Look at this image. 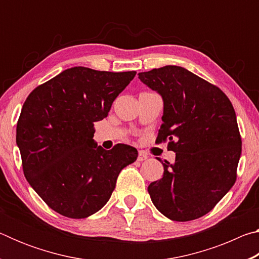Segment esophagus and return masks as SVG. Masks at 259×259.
Segmentation results:
<instances>
[{
	"label": "esophagus",
	"instance_id": "1",
	"mask_svg": "<svg viewBox=\"0 0 259 259\" xmlns=\"http://www.w3.org/2000/svg\"><path fill=\"white\" fill-rule=\"evenodd\" d=\"M147 157H148V155L146 154L145 152H143V151H140L139 153H138V161H145V160H147Z\"/></svg>",
	"mask_w": 259,
	"mask_h": 259
}]
</instances>
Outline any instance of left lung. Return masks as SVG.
<instances>
[{"label": "left lung", "instance_id": "8db88e82", "mask_svg": "<svg viewBox=\"0 0 259 259\" xmlns=\"http://www.w3.org/2000/svg\"><path fill=\"white\" fill-rule=\"evenodd\" d=\"M139 80L163 99L156 143L169 140L175 163L147 191L159 211L188 222L212 210L236 181L241 136L233 105L218 87L181 66L154 68Z\"/></svg>", "mask_w": 259, "mask_h": 259}]
</instances>
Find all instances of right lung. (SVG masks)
Returning <instances> with one entry per match:
<instances>
[{
    "label": "right lung",
    "mask_w": 259,
    "mask_h": 259,
    "mask_svg": "<svg viewBox=\"0 0 259 259\" xmlns=\"http://www.w3.org/2000/svg\"><path fill=\"white\" fill-rule=\"evenodd\" d=\"M136 75L72 67L38 85L25 100L17 123L24 175L56 212L85 218L111 198L117 176L137 160L125 144L106 151L94 140V123L108 115Z\"/></svg>",
    "instance_id": "1"
}]
</instances>
